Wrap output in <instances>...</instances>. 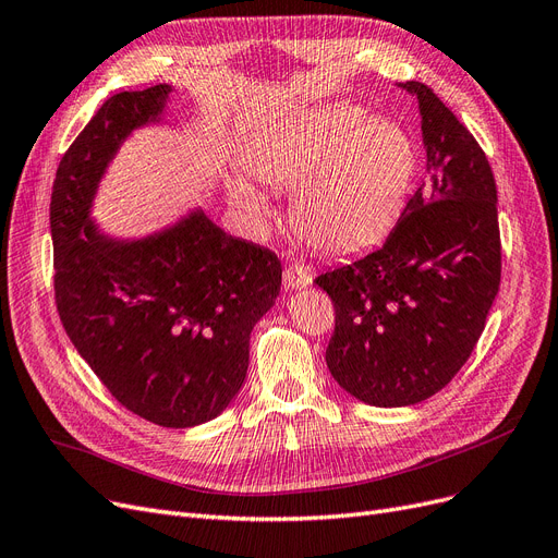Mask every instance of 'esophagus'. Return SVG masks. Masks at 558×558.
Segmentation results:
<instances>
[{"label": "esophagus", "mask_w": 558, "mask_h": 558, "mask_svg": "<svg viewBox=\"0 0 558 558\" xmlns=\"http://www.w3.org/2000/svg\"><path fill=\"white\" fill-rule=\"evenodd\" d=\"M312 277H314V272H312V267L306 265V263H291L283 270V286L286 288H304V286H310L312 283Z\"/></svg>", "instance_id": "esophagus-1"}]
</instances>
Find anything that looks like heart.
<instances>
[{
    "label": "heart",
    "instance_id": "b5f03b06",
    "mask_svg": "<svg viewBox=\"0 0 558 558\" xmlns=\"http://www.w3.org/2000/svg\"><path fill=\"white\" fill-rule=\"evenodd\" d=\"M415 163L407 131L390 120H372L353 104L295 114L248 157L265 184L305 180L293 205L295 226L332 254H355L386 238L407 203ZM238 198L263 209L248 186L238 189Z\"/></svg>",
    "mask_w": 558,
    "mask_h": 558
}]
</instances>
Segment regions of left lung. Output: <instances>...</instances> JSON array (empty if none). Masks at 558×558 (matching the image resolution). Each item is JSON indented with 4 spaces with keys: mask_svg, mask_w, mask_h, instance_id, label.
Segmentation results:
<instances>
[{
    "mask_svg": "<svg viewBox=\"0 0 558 558\" xmlns=\"http://www.w3.org/2000/svg\"><path fill=\"white\" fill-rule=\"evenodd\" d=\"M429 180L376 252L314 279L335 306L325 360L372 407H411L444 390L485 330L501 283L496 182L483 147L422 83Z\"/></svg>",
    "mask_w": 558,
    "mask_h": 558,
    "instance_id": "8db88e82",
    "label": "left lung"
}]
</instances>
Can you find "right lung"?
<instances>
[{
	"mask_svg": "<svg viewBox=\"0 0 558 558\" xmlns=\"http://www.w3.org/2000/svg\"><path fill=\"white\" fill-rule=\"evenodd\" d=\"M170 85L120 92L57 166L50 201L54 304L69 339L126 411L184 429L242 388L248 335L275 304V252L226 235L205 215L143 242L104 240L87 209L131 129L157 118Z\"/></svg>",
	"mask_w": 558,
	"mask_h": 558,
	"instance_id": "right-lung-1",
	"label": "right lung"
}]
</instances>
